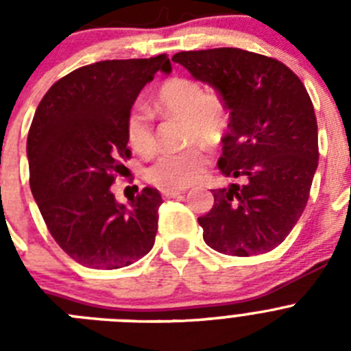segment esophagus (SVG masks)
Masks as SVG:
<instances>
[{
  "label": "esophagus",
  "mask_w": 351,
  "mask_h": 351,
  "mask_svg": "<svg viewBox=\"0 0 351 351\" xmlns=\"http://www.w3.org/2000/svg\"><path fill=\"white\" fill-rule=\"evenodd\" d=\"M181 193H182L181 190H163V191H161V195H163V197H165V198L179 197V195H181Z\"/></svg>",
  "instance_id": "34e87169"
}]
</instances>
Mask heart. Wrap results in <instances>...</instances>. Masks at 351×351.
<instances>
[{"mask_svg": "<svg viewBox=\"0 0 351 351\" xmlns=\"http://www.w3.org/2000/svg\"><path fill=\"white\" fill-rule=\"evenodd\" d=\"M156 110L165 116L186 119V142L216 144L228 125L221 101L206 93L200 82L188 77H173L161 84L154 98ZM126 141L135 153L149 156L156 151L153 121L144 107H133L126 117ZM209 156L202 147L161 154L147 170L149 182L161 190H182L202 178Z\"/></svg>", "mask_w": 351, "mask_h": 351, "instance_id": "heart-1", "label": "heart"}]
</instances>
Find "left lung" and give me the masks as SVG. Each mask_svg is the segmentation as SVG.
Instances as JSON below:
<instances>
[{
  "mask_svg": "<svg viewBox=\"0 0 351 351\" xmlns=\"http://www.w3.org/2000/svg\"><path fill=\"white\" fill-rule=\"evenodd\" d=\"M230 112L218 167L243 184L210 190L198 218L207 246L230 256L262 255L283 243L306 209L318 167V125L308 91L281 61L243 49L178 52Z\"/></svg>",
  "mask_w": 351,
  "mask_h": 351,
  "instance_id": "left-lung-1",
  "label": "left lung"
}]
</instances>
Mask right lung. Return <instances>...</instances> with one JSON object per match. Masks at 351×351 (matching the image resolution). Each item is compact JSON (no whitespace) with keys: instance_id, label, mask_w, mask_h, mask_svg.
I'll list each match as a JSON object with an SVG mask.
<instances>
[{"instance_id":"add662e5","label":"right lung","mask_w":351,"mask_h":351,"mask_svg":"<svg viewBox=\"0 0 351 351\" xmlns=\"http://www.w3.org/2000/svg\"><path fill=\"white\" fill-rule=\"evenodd\" d=\"M167 54L98 61L77 68L45 93L27 133L29 184L54 241L80 265L128 267L154 246L160 191L144 188L128 206L110 186L130 158L126 117Z\"/></svg>"}]
</instances>
